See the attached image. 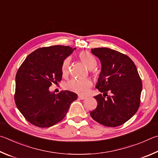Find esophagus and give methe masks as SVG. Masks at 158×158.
<instances>
[{"label":"esophagus","instance_id":"obj_1","mask_svg":"<svg viewBox=\"0 0 158 158\" xmlns=\"http://www.w3.org/2000/svg\"><path fill=\"white\" fill-rule=\"evenodd\" d=\"M79 99H81V100H83V99H85V98H86V97H84V96H81V95H79Z\"/></svg>","mask_w":158,"mask_h":158}]
</instances>
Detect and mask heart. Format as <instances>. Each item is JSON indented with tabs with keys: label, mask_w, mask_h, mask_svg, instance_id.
<instances>
[{
	"label": "heart",
	"mask_w": 158,
	"mask_h": 158,
	"mask_svg": "<svg viewBox=\"0 0 158 158\" xmlns=\"http://www.w3.org/2000/svg\"><path fill=\"white\" fill-rule=\"evenodd\" d=\"M79 58L84 63L89 69H93L96 67L97 61L95 57L88 51H81L79 54ZM70 65V57L68 56L65 58L61 65V72L64 76H68L69 74ZM93 82L90 79H73L68 83L67 88L70 90L74 92L80 94H85L90 88Z\"/></svg>",
	"instance_id": "b5f03b06"
}]
</instances>
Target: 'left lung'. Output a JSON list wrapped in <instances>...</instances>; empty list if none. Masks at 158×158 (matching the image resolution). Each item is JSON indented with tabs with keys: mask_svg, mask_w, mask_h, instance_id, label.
<instances>
[{
	"mask_svg": "<svg viewBox=\"0 0 158 158\" xmlns=\"http://www.w3.org/2000/svg\"><path fill=\"white\" fill-rule=\"evenodd\" d=\"M91 52L102 63L96 88L104 94L94 97L97 106L90 116L106 127H119L138 110L142 79L134 62L126 54L106 48H94Z\"/></svg>",
	"mask_w": 158,
	"mask_h": 158,
	"instance_id": "left-lung-1",
	"label": "left lung"
}]
</instances>
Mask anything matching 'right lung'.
I'll use <instances>...</instances> for the list:
<instances>
[{
  "instance_id": "obj_1",
  "label": "right lung",
  "mask_w": 158,
  "mask_h": 158,
  "mask_svg": "<svg viewBox=\"0 0 158 158\" xmlns=\"http://www.w3.org/2000/svg\"><path fill=\"white\" fill-rule=\"evenodd\" d=\"M74 50L65 45L39 48L30 54L16 75L14 101L27 122L36 127L47 128L64 118L77 94L61 90L49 91L52 84L62 79L61 65Z\"/></svg>"
}]
</instances>
